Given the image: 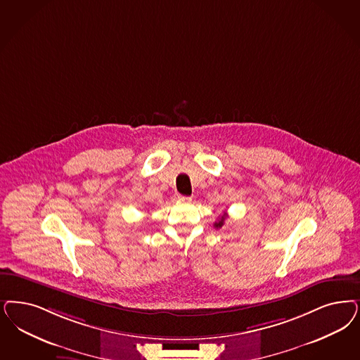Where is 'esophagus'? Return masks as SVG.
Masks as SVG:
<instances>
[{"mask_svg": "<svg viewBox=\"0 0 360 360\" xmlns=\"http://www.w3.org/2000/svg\"><path fill=\"white\" fill-rule=\"evenodd\" d=\"M178 200H181V202H188V200H191V198L186 197V195H178Z\"/></svg>", "mask_w": 360, "mask_h": 360, "instance_id": "obj_1", "label": "esophagus"}]
</instances>
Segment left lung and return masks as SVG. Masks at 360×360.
Segmentation results:
<instances>
[{
  "label": "left lung",
  "instance_id": "1",
  "mask_svg": "<svg viewBox=\"0 0 360 360\" xmlns=\"http://www.w3.org/2000/svg\"><path fill=\"white\" fill-rule=\"evenodd\" d=\"M226 218H227V214L224 212V215H222V217H221V218H219V219H218V221L214 224V227H215V229H221V227H222V226L224 224Z\"/></svg>",
  "mask_w": 360,
  "mask_h": 360
}]
</instances>
